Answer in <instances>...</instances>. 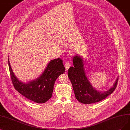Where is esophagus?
Listing matches in <instances>:
<instances>
[{
	"label": "esophagus",
	"instance_id": "obj_1",
	"mask_svg": "<svg viewBox=\"0 0 130 130\" xmlns=\"http://www.w3.org/2000/svg\"><path fill=\"white\" fill-rule=\"evenodd\" d=\"M64 66H65V70L67 71L69 70V69L70 68V63H69L68 61H66V62H65V63L64 64Z\"/></svg>",
	"mask_w": 130,
	"mask_h": 130
}]
</instances>
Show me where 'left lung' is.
<instances>
[{
    "label": "left lung",
    "mask_w": 130,
    "mask_h": 130,
    "mask_svg": "<svg viewBox=\"0 0 130 130\" xmlns=\"http://www.w3.org/2000/svg\"><path fill=\"white\" fill-rule=\"evenodd\" d=\"M74 66L70 67L68 74L70 80L76 99L84 104H91L101 101L111 94L116 88L118 78L115 81L113 87L106 92L96 90L86 76L83 58L75 56L73 58Z\"/></svg>",
    "instance_id": "obj_1"
}]
</instances>
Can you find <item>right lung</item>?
<instances>
[{
  "mask_svg": "<svg viewBox=\"0 0 130 130\" xmlns=\"http://www.w3.org/2000/svg\"><path fill=\"white\" fill-rule=\"evenodd\" d=\"M8 63L12 81L15 89L23 96L38 103H45L51 98L56 79L65 71L62 60L60 58L52 60L40 76L36 80L24 84L14 75L9 59Z\"/></svg>",
  "mask_w": 130,
  "mask_h": 130,
  "instance_id": "obj_1",
  "label": "right lung"
}]
</instances>
